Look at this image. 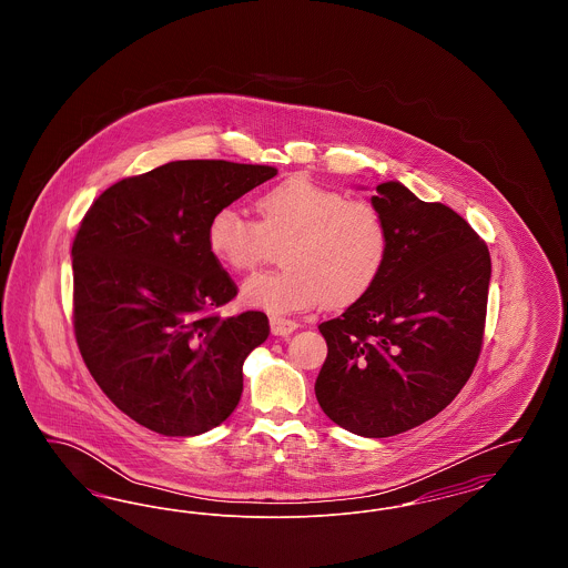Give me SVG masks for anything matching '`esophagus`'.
Segmentation results:
<instances>
[{"mask_svg": "<svg viewBox=\"0 0 568 568\" xmlns=\"http://www.w3.org/2000/svg\"><path fill=\"white\" fill-rule=\"evenodd\" d=\"M271 329L274 336H290L292 332H296L297 324L285 317H271Z\"/></svg>", "mask_w": 568, "mask_h": 568, "instance_id": "esophagus-1", "label": "esophagus"}]
</instances>
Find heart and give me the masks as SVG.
Segmentation results:
<instances>
[{"label":"heart","mask_w":568,"mask_h":568,"mask_svg":"<svg viewBox=\"0 0 568 568\" xmlns=\"http://www.w3.org/2000/svg\"><path fill=\"white\" fill-rule=\"evenodd\" d=\"M255 209L260 221L234 206L219 209L206 230L213 255L236 272L253 271L283 244L285 266L244 283L246 306L285 315L324 300L345 304L375 285L389 239L373 204L292 179L262 193Z\"/></svg>","instance_id":"b5f03b06"}]
</instances>
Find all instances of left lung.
I'll use <instances>...</instances> for the list:
<instances>
[{
  "label": "left lung",
  "mask_w": 568,
  "mask_h": 568,
  "mask_svg": "<svg viewBox=\"0 0 568 568\" xmlns=\"http://www.w3.org/2000/svg\"><path fill=\"white\" fill-rule=\"evenodd\" d=\"M371 204L387 227V260L364 296L320 325L327 357L315 394L341 428L385 438L433 419L470 377L491 262L458 213L398 181L377 185Z\"/></svg>",
  "instance_id": "8db88e82"
}]
</instances>
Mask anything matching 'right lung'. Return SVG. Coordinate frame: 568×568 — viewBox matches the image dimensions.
I'll use <instances>...</instances> for the list:
<instances>
[{
    "label": "right lung",
    "mask_w": 568,
    "mask_h": 568,
    "mask_svg": "<svg viewBox=\"0 0 568 568\" xmlns=\"http://www.w3.org/2000/svg\"><path fill=\"white\" fill-rule=\"evenodd\" d=\"M272 165L185 160L123 179L82 219L72 244L74 332L112 405L165 436L223 424L268 317L216 315L236 285L209 248V221L271 181Z\"/></svg>",
    "instance_id": "obj_1"
}]
</instances>
